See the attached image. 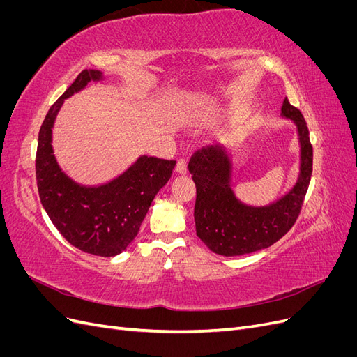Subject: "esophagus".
Masks as SVG:
<instances>
[{"label": "esophagus", "instance_id": "1", "mask_svg": "<svg viewBox=\"0 0 357 357\" xmlns=\"http://www.w3.org/2000/svg\"><path fill=\"white\" fill-rule=\"evenodd\" d=\"M176 171L178 172V174H186V172H188V162H186V159H180L177 162Z\"/></svg>", "mask_w": 357, "mask_h": 357}]
</instances>
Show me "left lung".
I'll return each mask as SVG.
<instances>
[{
    "label": "left lung",
    "mask_w": 357,
    "mask_h": 357,
    "mask_svg": "<svg viewBox=\"0 0 357 357\" xmlns=\"http://www.w3.org/2000/svg\"><path fill=\"white\" fill-rule=\"evenodd\" d=\"M282 116L295 123L299 139V174L287 193L268 205H247L232 189V160L223 146L193 153L189 171L197 186L193 210L197 235L211 252L241 256L262 250L286 235L296 222L312 172V147L304 116L283 101Z\"/></svg>",
    "instance_id": "left-lung-1"
}]
</instances>
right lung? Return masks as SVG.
I'll list each match as a JSON object with an SVG mask.
<instances>
[{"label": "right lung", "mask_w": 357, "mask_h": 357, "mask_svg": "<svg viewBox=\"0 0 357 357\" xmlns=\"http://www.w3.org/2000/svg\"><path fill=\"white\" fill-rule=\"evenodd\" d=\"M101 80V71L83 70L50 107L38 134L36 176L40 201L63 238L84 253L110 257L132 243L150 204L171 178L176 160L143 155L123 174L101 186L79 185L61 169L52 147L56 114L63 100L89 82Z\"/></svg>", "instance_id": "1"}]
</instances>
